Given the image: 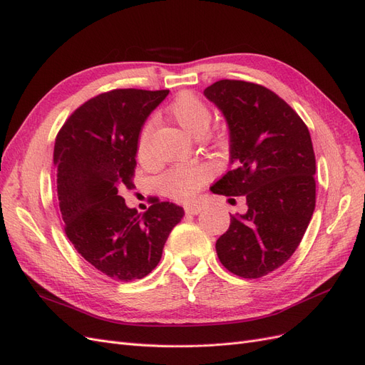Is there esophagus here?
I'll return each mask as SVG.
<instances>
[{
    "label": "esophagus",
    "instance_id": "esophagus-1",
    "mask_svg": "<svg viewBox=\"0 0 365 365\" xmlns=\"http://www.w3.org/2000/svg\"><path fill=\"white\" fill-rule=\"evenodd\" d=\"M201 210H202V207H201L200 204L185 205V213H187V215H200Z\"/></svg>",
    "mask_w": 365,
    "mask_h": 365
}]
</instances>
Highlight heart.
<instances>
[{
  "label": "heart",
  "instance_id": "obj_1",
  "mask_svg": "<svg viewBox=\"0 0 365 365\" xmlns=\"http://www.w3.org/2000/svg\"><path fill=\"white\" fill-rule=\"evenodd\" d=\"M168 113L175 123H178L187 134L193 137H202L212 121L210 108L192 93H181L176 96L175 101L169 105ZM149 126L143 128L137 141V157L143 163L149 160ZM208 178L210 170L205 165L181 164L164 175L163 187L176 200L190 201Z\"/></svg>",
  "mask_w": 365,
  "mask_h": 365
}]
</instances>
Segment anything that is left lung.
Masks as SVG:
<instances>
[{
	"label": "left lung",
	"instance_id": "obj_1",
	"mask_svg": "<svg viewBox=\"0 0 365 365\" xmlns=\"http://www.w3.org/2000/svg\"><path fill=\"white\" fill-rule=\"evenodd\" d=\"M204 96L222 113L230 165L210 190L245 196L248 210L231 216L216 242L220 263L244 279H259L288 260L315 210V153L303 120L268 88L219 81Z\"/></svg>",
	"mask_w": 365,
	"mask_h": 365
}]
</instances>
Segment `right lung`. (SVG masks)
<instances>
[{
  "label": "right lung",
  "mask_w": 365,
  "mask_h": 365,
  "mask_svg": "<svg viewBox=\"0 0 365 365\" xmlns=\"http://www.w3.org/2000/svg\"><path fill=\"white\" fill-rule=\"evenodd\" d=\"M169 91L114 90L85 102L54 141L62 219L73 247L96 269L120 282L155 269L184 208L153 201L146 213L118 195L130 187L137 141L148 117Z\"/></svg>",
  "instance_id": "add662e5"
}]
</instances>
